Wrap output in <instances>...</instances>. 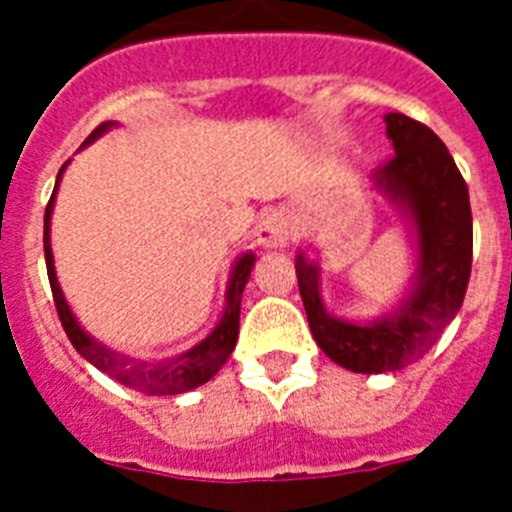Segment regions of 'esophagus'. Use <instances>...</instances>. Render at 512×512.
<instances>
[{
  "label": "esophagus",
  "instance_id": "34e87169",
  "mask_svg": "<svg viewBox=\"0 0 512 512\" xmlns=\"http://www.w3.org/2000/svg\"><path fill=\"white\" fill-rule=\"evenodd\" d=\"M253 235H256V243L261 248H284L289 243V235H292L287 215L279 210L264 212L259 217V223H256Z\"/></svg>",
  "mask_w": 512,
  "mask_h": 512
}]
</instances>
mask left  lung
Returning <instances> with one entry per match:
<instances>
[{
  "label": "left lung",
  "instance_id": "obj_1",
  "mask_svg": "<svg viewBox=\"0 0 512 512\" xmlns=\"http://www.w3.org/2000/svg\"><path fill=\"white\" fill-rule=\"evenodd\" d=\"M395 156L374 171V187L402 217L418 243L408 297L390 315L351 323L330 315L320 295V266L297 253L295 269L312 338L348 372H397L423 359L456 318L472 274V207L464 176L449 148L428 125L384 115Z\"/></svg>",
  "mask_w": 512,
  "mask_h": 512
}]
</instances>
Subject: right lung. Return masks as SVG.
<instances>
[{
  "instance_id": "right-lung-1",
  "label": "right lung",
  "mask_w": 512,
  "mask_h": 512,
  "mask_svg": "<svg viewBox=\"0 0 512 512\" xmlns=\"http://www.w3.org/2000/svg\"><path fill=\"white\" fill-rule=\"evenodd\" d=\"M117 122H102L87 140L84 146L94 143L102 133H107L110 128H115ZM63 164L58 171L56 187H53L51 200L45 207V225H43V248H45V266H48V282H51L53 302H56L58 318H61L63 330L69 341L74 343V348L79 351L89 364H94L99 372L110 374L112 379H117L120 384L130 387V390L146 392V395H182V392L194 390L200 384L210 382L220 366L228 361V356L233 354L235 341H238V320H241V297L243 289H246L248 277H251V269L256 264V256L251 251L243 253L241 259L235 261L233 271H230L228 279V292H225V312L220 323L212 328L210 336L205 341H200L197 346H192L189 351L179 356H169V359H135V356H125L115 348L104 346V343L94 341L87 330L76 323L74 312H71L69 302L63 297L61 284L56 279V266H53V251H51V215L53 205H56V192L58 182H61V174L66 171Z\"/></svg>"
}]
</instances>
